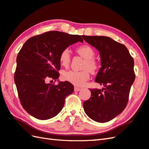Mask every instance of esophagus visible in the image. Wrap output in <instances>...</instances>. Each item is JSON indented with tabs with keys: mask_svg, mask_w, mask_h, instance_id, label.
<instances>
[{
	"mask_svg": "<svg viewBox=\"0 0 149 149\" xmlns=\"http://www.w3.org/2000/svg\"><path fill=\"white\" fill-rule=\"evenodd\" d=\"M74 90V92H79V91H80V90H81V88H78V87H77V86H75Z\"/></svg>",
	"mask_w": 149,
	"mask_h": 149,
	"instance_id": "obj_1",
	"label": "esophagus"
}]
</instances>
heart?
Instances as JSON below:
<instances>
[{"label": "heart", "instance_id": "1", "mask_svg": "<svg viewBox=\"0 0 149 149\" xmlns=\"http://www.w3.org/2000/svg\"><path fill=\"white\" fill-rule=\"evenodd\" d=\"M77 52L79 56L85 59L83 67L85 70L81 71H64L62 77L65 81L70 82L72 85L81 86L90 78L89 71L88 70V69L90 72L93 73L97 70L98 65L93 59L95 54V50L91 47L88 45L81 46L77 49ZM70 50L68 49H64L59 56V61L61 65L64 67H68L70 63ZM86 68L88 69L86 70Z\"/></svg>", "mask_w": 149, "mask_h": 149}]
</instances>
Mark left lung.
<instances>
[{
	"instance_id": "8db88e82",
	"label": "left lung",
	"mask_w": 149,
	"mask_h": 149,
	"mask_svg": "<svg viewBox=\"0 0 149 149\" xmlns=\"http://www.w3.org/2000/svg\"><path fill=\"white\" fill-rule=\"evenodd\" d=\"M83 38L99 51L101 68L95 81L104 86L90 90L91 97L83 102V108L93 121L108 122L126 107L135 78L134 61L124 45L110 37L83 35Z\"/></svg>"
}]
</instances>
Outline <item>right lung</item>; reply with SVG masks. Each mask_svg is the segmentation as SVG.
Here are the masks:
<instances>
[{
  "mask_svg": "<svg viewBox=\"0 0 149 149\" xmlns=\"http://www.w3.org/2000/svg\"><path fill=\"white\" fill-rule=\"evenodd\" d=\"M79 35L47 31L29 38L18 53L14 82L21 105L33 117L46 120L56 116L64 107L65 99L74 91L68 81L55 85L61 69L59 56L64 49L78 42Z\"/></svg>",
  "mask_w": 149,
  "mask_h": 149,
  "instance_id": "1",
  "label": "right lung"
}]
</instances>
